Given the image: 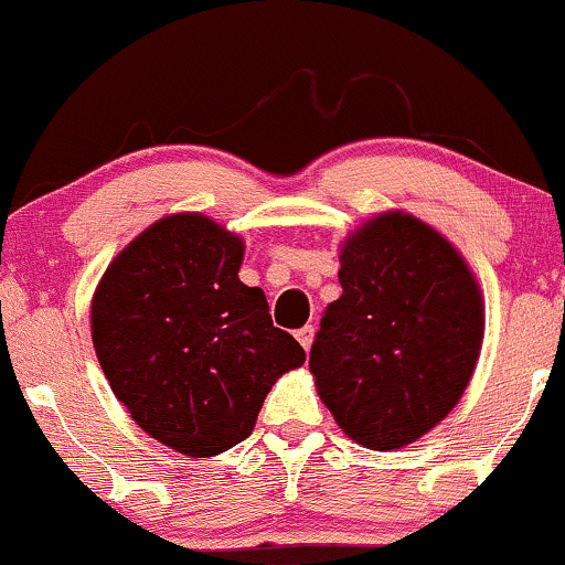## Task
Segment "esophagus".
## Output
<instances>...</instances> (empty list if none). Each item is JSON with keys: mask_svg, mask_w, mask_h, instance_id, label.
I'll list each match as a JSON object with an SVG mask.
<instances>
[{"mask_svg": "<svg viewBox=\"0 0 565 565\" xmlns=\"http://www.w3.org/2000/svg\"><path fill=\"white\" fill-rule=\"evenodd\" d=\"M312 339H316V328H312V326H305V328H299V331H297V341L302 344L305 352L312 347Z\"/></svg>", "mask_w": 565, "mask_h": 565, "instance_id": "34e87169", "label": "esophagus"}]
</instances>
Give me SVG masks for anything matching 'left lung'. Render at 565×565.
Listing matches in <instances>:
<instances>
[{"label":"left lung","instance_id":"1","mask_svg":"<svg viewBox=\"0 0 565 565\" xmlns=\"http://www.w3.org/2000/svg\"><path fill=\"white\" fill-rule=\"evenodd\" d=\"M341 297L326 307L310 373L349 438L404 448L454 409L484 335L477 278L451 242L404 211L341 245Z\"/></svg>","mask_w":565,"mask_h":565}]
</instances>
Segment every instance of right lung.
<instances>
[{"instance_id": "add662e5", "label": "right lung", "mask_w": 565, "mask_h": 565, "mask_svg": "<svg viewBox=\"0 0 565 565\" xmlns=\"http://www.w3.org/2000/svg\"><path fill=\"white\" fill-rule=\"evenodd\" d=\"M242 255L213 218L174 213L138 234L93 295V347L114 396L192 459L245 440L276 377L305 362L263 289L239 281Z\"/></svg>"}]
</instances>
